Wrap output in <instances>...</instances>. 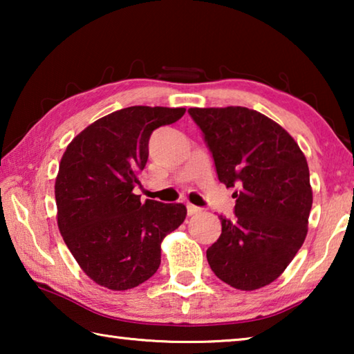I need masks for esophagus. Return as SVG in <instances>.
<instances>
[{"instance_id": "34e87169", "label": "esophagus", "mask_w": 354, "mask_h": 354, "mask_svg": "<svg viewBox=\"0 0 354 354\" xmlns=\"http://www.w3.org/2000/svg\"><path fill=\"white\" fill-rule=\"evenodd\" d=\"M198 212H201L200 207H196L194 205H187V215H189V217H192V215H195V214H198Z\"/></svg>"}]
</instances>
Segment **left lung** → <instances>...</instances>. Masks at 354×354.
I'll return each mask as SVG.
<instances>
[{
  "instance_id": "8db88e82",
  "label": "left lung",
  "mask_w": 354,
  "mask_h": 354,
  "mask_svg": "<svg viewBox=\"0 0 354 354\" xmlns=\"http://www.w3.org/2000/svg\"><path fill=\"white\" fill-rule=\"evenodd\" d=\"M189 113L220 183L236 187V217L220 215L209 266L234 289H261L286 270L306 239L313 207L306 158L283 127L248 107H190Z\"/></svg>"
}]
</instances>
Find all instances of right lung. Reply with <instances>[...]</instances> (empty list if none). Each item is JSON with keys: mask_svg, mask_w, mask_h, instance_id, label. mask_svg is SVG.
I'll list each match as a JSON object with an SVG mask.
<instances>
[{"mask_svg": "<svg viewBox=\"0 0 354 354\" xmlns=\"http://www.w3.org/2000/svg\"><path fill=\"white\" fill-rule=\"evenodd\" d=\"M184 112L124 107L88 124L65 149L55 185L57 226L82 272L100 286L128 290L151 278L164 237L187 215L181 203H140L133 192L147 165L149 136Z\"/></svg>", "mask_w": 354, "mask_h": 354, "instance_id": "obj_1", "label": "right lung"}]
</instances>
